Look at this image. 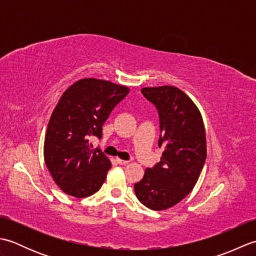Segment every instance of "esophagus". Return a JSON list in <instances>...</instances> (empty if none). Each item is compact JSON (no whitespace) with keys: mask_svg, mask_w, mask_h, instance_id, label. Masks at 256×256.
Masks as SVG:
<instances>
[{"mask_svg":"<svg viewBox=\"0 0 256 256\" xmlns=\"http://www.w3.org/2000/svg\"><path fill=\"white\" fill-rule=\"evenodd\" d=\"M116 162H118L120 165H128V160H123L121 158H116Z\"/></svg>","mask_w":256,"mask_h":256,"instance_id":"obj_1","label":"esophagus"}]
</instances>
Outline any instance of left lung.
<instances>
[{
	"instance_id": "obj_1",
	"label": "left lung",
	"mask_w": 256,
	"mask_h": 256,
	"mask_svg": "<svg viewBox=\"0 0 256 256\" xmlns=\"http://www.w3.org/2000/svg\"><path fill=\"white\" fill-rule=\"evenodd\" d=\"M142 94L158 112L160 162L146 168L134 184L135 194L152 210H165L182 201L197 182L206 157L202 118L192 99L172 86L143 88Z\"/></svg>"
}]
</instances>
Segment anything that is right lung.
<instances>
[{"mask_svg": "<svg viewBox=\"0 0 256 256\" xmlns=\"http://www.w3.org/2000/svg\"><path fill=\"white\" fill-rule=\"evenodd\" d=\"M128 88L94 78L81 79L64 92L48 123L44 157L64 192L76 198L94 194L106 180L111 162L89 140L102 138V125Z\"/></svg>", "mask_w": 256, "mask_h": 256, "instance_id": "add662e5", "label": "right lung"}]
</instances>
